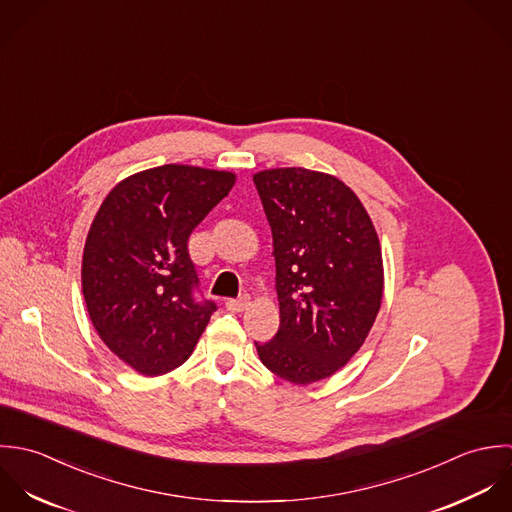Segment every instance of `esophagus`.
<instances>
[{"mask_svg": "<svg viewBox=\"0 0 512 512\" xmlns=\"http://www.w3.org/2000/svg\"><path fill=\"white\" fill-rule=\"evenodd\" d=\"M225 307L229 308L231 312H243L245 308L249 307V297L243 295V297H239V299H229V301L225 303Z\"/></svg>", "mask_w": 512, "mask_h": 512, "instance_id": "1", "label": "esophagus"}]
</instances>
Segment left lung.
Here are the masks:
<instances>
[{"mask_svg":"<svg viewBox=\"0 0 512 512\" xmlns=\"http://www.w3.org/2000/svg\"><path fill=\"white\" fill-rule=\"evenodd\" d=\"M273 231L281 324L257 344L279 378L307 386L340 370L382 305L384 263L366 207L338 178L307 168L253 176Z\"/></svg>","mask_w":512,"mask_h":512,"instance_id":"1","label":"left lung"}]
</instances>
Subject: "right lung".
Masks as SVG:
<instances>
[{
  "label": "right lung",
  "mask_w": 512,
  "mask_h": 512,
  "mask_svg": "<svg viewBox=\"0 0 512 512\" xmlns=\"http://www.w3.org/2000/svg\"><path fill=\"white\" fill-rule=\"evenodd\" d=\"M235 184L233 172L166 164L118 182L83 251V295L101 340L142 376H162L194 352L215 303L194 299L188 239Z\"/></svg>",
  "instance_id": "1"
}]
</instances>
